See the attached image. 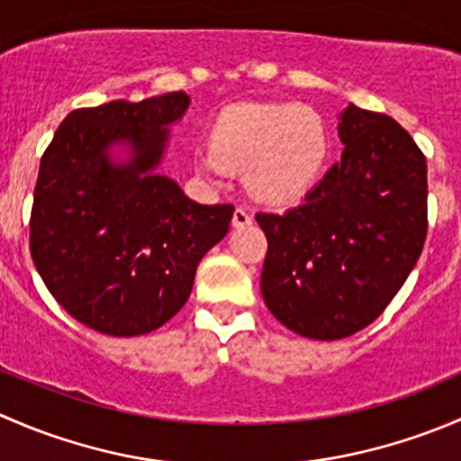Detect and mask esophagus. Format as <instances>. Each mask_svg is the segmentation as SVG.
Returning a JSON list of instances; mask_svg holds the SVG:
<instances>
[{
    "mask_svg": "<svg viewBox=\"0 0 461 461\" xmlns=\"http://www.w3.org/2000/svg\"><path fill=\"white\" fill-rule=\"evenodd\" d=\"M231 225L236 227V230H239V227H248V225H252V216H249L248 212H245V209H236L234 212V218H231Z\"/></svg>",
    "mask_w": 461,
    "mask_h": 461,
    "instance_id": "34e87169",
    "label": "esophagus"
}]
</instances>
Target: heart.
I'll return each instance as SVG.
<instances>
[{
	"instance_id": "obj_1",
	"label": "heart",
	"mask_w": 461,
	"mask_h": 461,
	"mask_svg": "<svg viewBox=\"0 0 461 461\" xmlns=\"http://www.w3.org/2000/svg\"><path fill=\"white\" fill-rule=\"evenodd\" d=\"M330 138L323 118L294 102L239 104L222 111L212 147L194 156L201 176L243 171L248 192L265 204H292L308 196L323 176Z\"/></svg>"
}]
</instances>
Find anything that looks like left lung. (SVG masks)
Returning <instances> with one entry per match:
<instances>
[{"instance_id": "left-lung-1", "label": "left lung", "mask_w": 461, "mask_h": 461, "mask_svg": "<svg viewBox=\"0 0 461 461\" xmlns=\"http://www.w3.org/2000/svg\"><path fill=\"white\" fill-rule=\"evenodd\" d=\"M346 144L317 187L287 213H257L267 236L260 292L285 328L346 339L393 301L426 239V158L406 129L350 102Z\"/></svg>"}]
</instances>
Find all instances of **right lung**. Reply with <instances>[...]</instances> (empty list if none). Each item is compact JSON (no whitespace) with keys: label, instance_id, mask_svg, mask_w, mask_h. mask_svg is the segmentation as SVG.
I'll list each match as a JSON object with an SVG mask.
<instances>
[{"label":"right lung","instance_id":"add662e5","mask_svg":"<svg viewBox=\"0 0 461 461\" xmlns=\"http://www.w3.org/2000/svg\"><path fill=\"white\" fill-rule=\"evenodd\" d=\"M185 91L113 100L64 118L40 162L31 254L59 305L111 337L174 317L201 258L230 231L231 204H201L158 174Z\"/></svg>","mask_w":461,"mask_h":461}]
</instances>
